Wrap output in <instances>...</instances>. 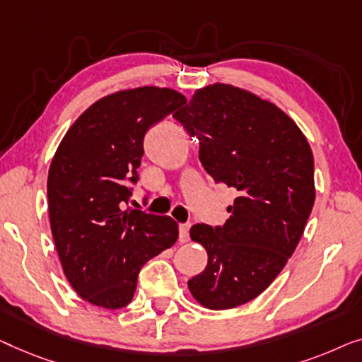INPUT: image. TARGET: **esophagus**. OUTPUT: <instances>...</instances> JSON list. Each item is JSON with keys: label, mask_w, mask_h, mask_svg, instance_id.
I'll return each instance as SVG.
<instances>
[{"label": "esophagus", "mask_w": 362, "mask_h": 362, "mask_svg": "<svg viewBox=\"0 0 362 362\" xmlns=\"http://www.w3.org/2000/svg\"><path fill=\"white\" fill-rule=\"evenodd\" d=\"M188 231H190V225L188 223H180L179 225V239L180 243L188 241Z\"/></svg>", "instance_id": "esophagus-1"}]
</instances>
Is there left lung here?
<instances>
[{
    "mask_svg": "<svg viewBox=\"0 0 362 362\" xmlns=\"http://www.w3.org/2000/svg\"><path fill=\"white\" fill-rule=\"evenodd\" d=\"M174 118L200 141L213 180L239 193L225 225L192 226L208 264L188 288L206 308L239 307L274 282L302 238L315 203L312 149L282 110L231 85L197 90Z\"/></svg>",
    "mask_w": 362,
    "mask_h": 362,
    "instance_id": "obj_1",
    "label": "left lung"
}]
</instances>
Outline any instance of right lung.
I'll return each instance as SVG.
<instances>
[{"label":"right lung","instance_id":"1","mask_svg":"<svg viewBox=\"0 0 362 362\" xmlns=\"http://www.w3.org/2000/svg\"><path fill=\"white\" fill-rule=\"evenodd\" d=\"M185 103L170 88L118 91L91 105L57 147L47 177L50 230L65 277L96 307H126L141 267L179 238L170 216L124 206L147 129Z\"/></svg>","mask_w":362,"mask_h":362}]
</instances>
